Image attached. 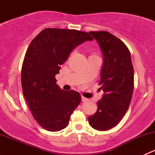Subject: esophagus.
<instances>
[{
  "label": "esophagus",
  "mask_w": 155,
  "mask_h": 155,
  "mask_svg": "<svg viewBox=\"0 0 155 155\" xmlns=\"http://www.w3.org/2000/svg\"><path fill=\"white\" fill-rule=\"evenodd\" d=\"M88 101V99H87V98L85 97H83V96H82V102H86V101Z\"/></svg>",
  "instance_id": "34e87169"
}]
</instances>
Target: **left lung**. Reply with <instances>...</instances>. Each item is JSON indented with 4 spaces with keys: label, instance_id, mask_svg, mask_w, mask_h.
Wrapping results in <instances>:
<instances>
[{
    "label": "left lung",
    "instance_id": "obj_1",
    "mask_svg": "<svg viewBox=\"0 0 155 155\" xmlns=\"http://www.w3.org/2000/svg\"><path fill=\"white\" fill-rule=\"evenodd\" d=\"M89 34L97 41L104 56L99 85L104 94L88 122L94 129L108 130L121 121L129 108L134 86V67L130 52L120 39L108 31Z\"/></svg>",
    "mask_w": 155,
    "mask_h": 155
}]
</instances>
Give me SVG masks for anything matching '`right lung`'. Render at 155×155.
Returning <instances> with one entry per match:
<instances>
[{
  "mask_svg": "<svg viewBox=\"0 0 155 155\" xmlns=\"http://www.w3.org/2000/svg\"><path fill=\"white\" fill-rule=\"evenodd\" d=\"M93 38L88 33L73 29L46 28L30 43L21 68L23 94L34 119L51 132L64 129L81 95L64 91L55 75L75 47Z\"/></svg>",
  "mask_w": 155,
  "mask_h": 155,
  "instance_id": "1",
  "label": "right lung"
}]
</instances>
